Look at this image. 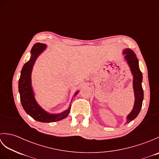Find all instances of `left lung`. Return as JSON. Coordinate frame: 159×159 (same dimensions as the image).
<instances>
[{
  "label": "left lung",
  "mask_w": 159,
  "mask_h": 159,
  "mask_svg": "<svg viewBox=\"0 0 159 159\" xmlns=\"http://www.w3.org/2000/svg\"><path fill=\"white\" fill-rule=\"evenodd\" d=\"M124 54L126 55L125 59L127 61V63L129 66L131 72L133 75V89L134 92V104L133 109L132 110L131 113L127 116L126 124L130 122L134 118L139 115L143 100V91L141 85L142 83V73L139 70V61L135 53L129 48H126L124 50Z\"/></svg>",
  "instance_id": "left-lung-1"
}]
</instances>
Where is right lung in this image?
Instances as JSON below:
<instances>
[{
	"label": "right lung",
	"instance_id": "right-lung-1",
	"mask_svg": "<svg viewBox=\"0 0 159 159\" xmlns=\"http://www.w3.org/2000/svg\"><path fill=\"white\" fill-rule=\"evenodd\" d=\"M46 48V44L41 43H37L33 46L31 51V59L24 65L21 71L18 83V89L20 101L23 109L26 113L36 121L41 122H53L66 118L70 113V106L68 109L61 113L50 114L43 110L42 107H40L35 99L31 87V72L36 59ZM78 93L79 92H77L75 95Z\"/></svg>",
	"mask_w": 159,
	"mask_h": 159
}]
</instances>
